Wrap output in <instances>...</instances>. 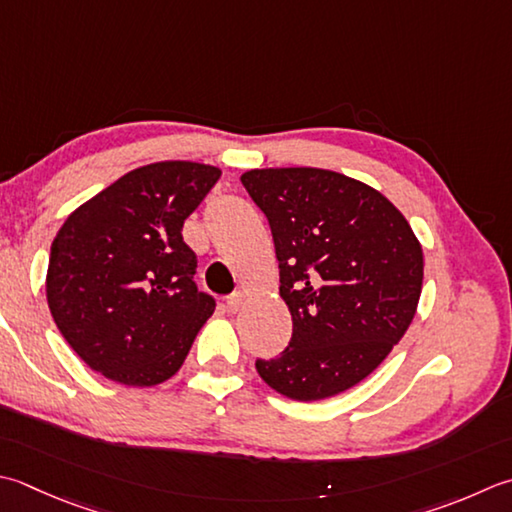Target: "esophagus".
<instances>
[{"label":"esophagus","instance_id":"34e87169","mask_svg":"<svg viewBox=\"0 0 512 512\" xmlns=\"http://www.w3.org/2000/svg\"><path fill=\"white\" fill-rule=\"evenodd\" d=\"M244 299H246L244 293H233L226 299V308L230 310V313H237V310L244 306Z\"/></svg>","mask_w":512,"mask_h":512}]
</instances>
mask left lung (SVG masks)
I'll return each instance as SVG.
<instances>
[{
  "label": "left lung",
  "instance_id": "8db88e82",
  "mask_svg": "<svg viewBox=\"0 0 512 512\" xmlns=\"http://www.w3.org/2000/svg\"><path fill=\"white\" fill-rule=\"evenodd\" d=\"M242 184L268 217L293 337L257 373L317 402L384 362L413 322L424 253L406 217L364 182L324 168H255Z\"/></svg>",
  "mask_w": 512,
  "mask_h": 512
}]
</instances>
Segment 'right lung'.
<instances>
[{
    "instance_id": "add662e5",
    "label": "right lung",
    "mask_w": 512,
    "mask_h": 512,
    "mask_svg": "<svg viewBox=\"0 0 512 512\" xmlns=\"http://www.w3.org/2000/svg\"><path fill=\"white\" fill-rule=\"evenodd\" d=\"M222 170L155 162L68 215L50 246L46 299L59 333L97 373L157 386L182 368L215 299L199 293L182 237Z\"/></svg>"
}]
</instances>
